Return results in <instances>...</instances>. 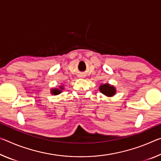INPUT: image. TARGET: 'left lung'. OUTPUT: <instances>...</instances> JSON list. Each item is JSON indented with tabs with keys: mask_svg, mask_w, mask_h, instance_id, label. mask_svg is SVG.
Wrapping results in <instances>:
<instances>
[{
	"mask_svg": "<svg viewBox=\"0 0 161 161\" xmlns=\"http://www.w3.org/2000/svg\"><path fill=\"white\" fill-rule=\"evenodd\" d=\"M99 90L103 94L108 97H113L116 93L115 87L113 85H109V84H104V85H100Z\"/></svg>",
	"mask_w": 161,
	"mask_h": 161,
	"instance_id": "1",
	"label": "left lung"
}]
</instances>
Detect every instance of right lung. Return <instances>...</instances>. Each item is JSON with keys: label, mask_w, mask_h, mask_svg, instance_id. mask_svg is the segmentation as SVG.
Segmentation results:
<instances>
[{"label": "right lung", "mask_w": 161, "mask_h": 161, "mask_svg": "<svg viewBox=\"0 0 161 161\" xmlns=\"http://www.w3.org/2000/svg\"><path fill=\"white\" fill-rule=\"evenodd\" d=\"M63 87L62 86H59V89H57V88H55V89H52V90H51V93L52 94H54V95H57V94H60L62 92V90H63Z\"/></svg>", "instance_id": "1"}]
</instances>
